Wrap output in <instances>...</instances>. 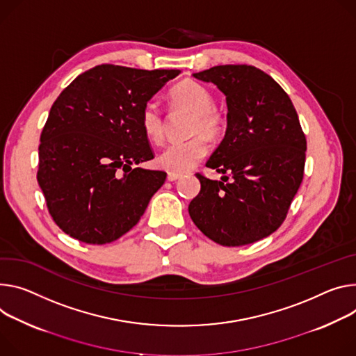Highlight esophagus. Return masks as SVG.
<instances>
[{
  "label": "esophagus",
  "mask_w": 356,
  "mask_h": 356,
  "mask_svg": "<svg viewBox=\"0 0 356 356\" xmlns=\"http://www.w3.org/2000/svg\"><path fill=\"white\" fill-rule=\"evenodd\" d=\"M180 177H181V175H177V173H169V175H168V180H170V181L179 180Z\"/></svg>",
  "instance_id": "34e87169"
}]
</instances>
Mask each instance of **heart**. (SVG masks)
Wrapping results in <instances>:
<instances>
[{
	"instance_id": "obj_1",
	"label": "heart",
	"mask_w": 356,
	"mask_h": 356,
	"mask_svg": "<svg viewBox=\"0 0 356 356\" xmlns=\"http://www.w3.org/2000/svg\"><path fill=\"white\" fill-rule=\"evenodd\" d=\"M170 102L175 108L191 112L188 135L184 142L169 145L157 157V165L170 173L183 175L195 168L207 154V138H218L224 127V115L214 108L213 93L199 82L181 81L169 93ZM140 126L145 136L160 143L165 139V118L154 102H147L140 112Z\"/></svg>"
}]
</instances>
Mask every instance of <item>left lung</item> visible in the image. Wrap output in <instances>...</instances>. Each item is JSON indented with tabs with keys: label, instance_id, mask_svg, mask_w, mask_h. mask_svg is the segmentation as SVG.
Here are the masks:
<instances>
[{
	"label": "left lung",
	"instance_id": "8db88e82",
	"mask_svg": "<svg viewBox=\"0 0 356 356\" xmlns=\"http://www.w3.org/2000/svg\"><path fill=\"white\" fill-rule=\"evenodd\" d=\"M213 82L227 101V131L206 163L227 175L210 180L188 204L199 230L238 247L273 234L301 186L307 139L286 92L252 65H218L193 74Z\"/></svg>",
	"mask_w": 356,
	"mask_h": 356
}]
</instances>
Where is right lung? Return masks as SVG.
Returning a JSON list of instances; mask_svg holds the SVG:
<instances>
[{
  "label": "right lung",
  "mask_w": 356,
  "mask_h": 356,
  "mask_svg": "<svg viewBox=\"0 0 356 356\" xmlns=\"http://www.w3.org/2000/svg\"><path fill=\"white\" fill-rule=\"evenodd\" d=\"M179 74L104 63L60 92L41 134L37 179L63 233L99 245L138 224L166 180L165 172L132 168L154 157L140 112Z\"/></svg>",
  "instance_id": "1"
}]
</instances>
